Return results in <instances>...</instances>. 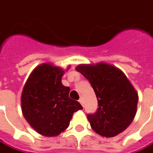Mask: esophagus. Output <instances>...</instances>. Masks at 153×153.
<instances>
[{
    "label": "esophagus",
    "instance_id": "1",
    "mask_svg": "<svg viewBox=\"0 0 153 153\" xmlns=\"http://www.w3.org/2000/svg\"><path fill=\"white\" fill-rule=\"evenodd\" d=\"M79 103H81V105H82V106H84L83 99H82V98H79Z\"/></svg>",
    "mask_w": 153,
    "mask_h": 153
}]
</instances>
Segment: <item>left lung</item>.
Segmentation results:
<instances>
[{
    "instance_id": "obj_1",
    "label": "left lung",
    "mask_w": 153,
    "mask_h": 153,
    "mask_svg": "<svg viewBox=\"0 0 153 153\" xmlns=\"http://www.w3.org/2000/svg\"><path fill=\"white\" fill-rule=\"evenodd\" d=\"M76 70L92 86L98 108L88 114L91 128L103 137H114L133 122L137 110L138 93L126 75L110 64H81Z\"/></svg>"
}]
</instances>
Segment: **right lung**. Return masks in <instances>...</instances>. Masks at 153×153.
<instances>
[{"label":"right lung","instance_id":"1","mask_svg":"<svg viewBox=\"0 0 153 153\" xmlns=\"http://www.w3.org/2000/svg\"><path fill=\"white\" fill-rule=\"evenodd\" d=\"M64 70L50 63L37 66L25 84L21 95L24 117L38 134L57 136L69 126L74 112L83 107L68 96L64 86Z\"/></svg>","mask_w":153,"mask_h":153}]
</instances>
